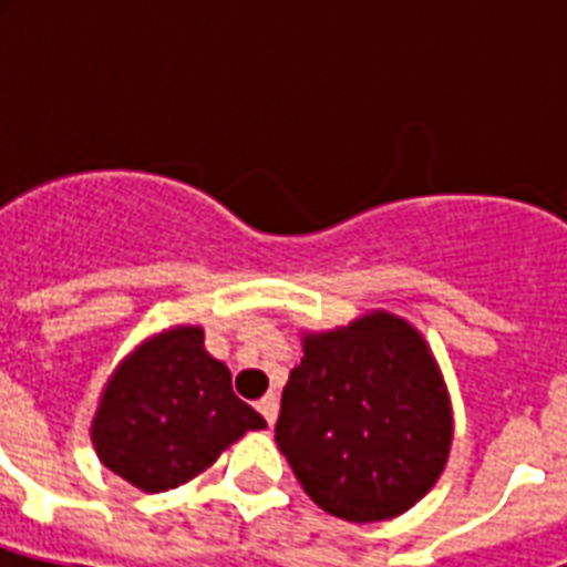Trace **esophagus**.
<instances>
[{
	"label": "esophagus",
	"instance_id": "34e87169",
	"mask_svg": "<svg viewBox=\"0 0 567 567\" xmlns=\"http://www.w3.org/2000/svg\"><path fill=\"white\" fill-rule=\"evenodd\" d=\"M258 412L265 414V421L274 426L276 423V414H279V396L276 394H265L258 400Z\"/></svg>",
	"mask_w": 567,
	"mask_h": 567
}]
</instances>
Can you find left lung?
Listing matches in <instances>:
<instances>
[{"mask_svg":"<svg viewBox=\"0 0 567 567\" xmlns=\"http://www.w3.org/2000/svg\"><path fill=\"white\" fill-rule=\"evenodd\" d=\"M276 444L302 492L336 518L373 524L412 509L453 447L447 382L421 329L371 309L302 332Z\"/></svg>","mask_w":567,"mask_h":567,"instance_id":"8db88e82","label":"left lung"}]
</instances>
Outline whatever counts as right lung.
<instances>
[{"label": "right lung", "instance_id": "1", "mask_svg": "<svg viewBox=\"0 0 567 567\" xmlns=\"http://www.w3.org/2000/svg\"><path fill=\"white\" fill-rule=\"evenodd\" d=\"M265 417L235 396L203 327H167L123 355L102 385L91 441L109 471L146 494L190 483Z\"/></svg>", "mask_w": 567, "mask_h": 567}]
</instances>
